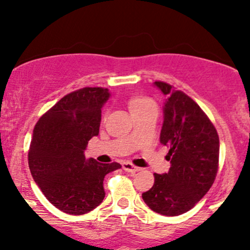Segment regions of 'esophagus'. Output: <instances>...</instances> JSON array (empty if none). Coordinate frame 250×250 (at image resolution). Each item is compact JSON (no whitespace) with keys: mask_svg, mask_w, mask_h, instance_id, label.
Here are the masks:
<instances>
[{"mask_svg":"<svg viewBox=\"0 0 250 250\" xmlns=\"http://www.w3.org/2000/svg\"><path fill=\"white\" fill-rule=\"evenodd\" d=\"M122 168H123V170H125V172H128V173H135V172H139L140 170V168L135 167V166H133L132 163H129V162H123Z\"/></svg>","mask_w":250,"mask_h":250,"instance_id":"esophagus-1","label":"esophagus"}]
</instances>
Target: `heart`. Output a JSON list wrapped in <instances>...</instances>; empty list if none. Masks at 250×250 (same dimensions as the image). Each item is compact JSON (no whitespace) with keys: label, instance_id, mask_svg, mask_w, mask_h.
<instances>
[{"label":"heart","instance_id":"1","mask_svg":"<svg viewBox=\"0 0 250 250\" xmlns=\"http://www.w3.org/2000/svg\"><path fill=\"white\" fill-rule=\"evenodd\" d=\"M128 106H129L130 112H134V111H139L145 109V107L155 106V103L147 97H144V95H133L129 100H128Z\"/></svg>","mask_w":250,"mask_h":250}]
</instances>
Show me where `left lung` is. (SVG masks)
I'll list each match as a JSON object with an SVG mask.
<instances>
[{
	"instance_id": "1",
	"label": "left lung",
	"mask_w": 250,
	"mask_h": 250,
	"mask_svg": "<svg viewBox=\"0 0 250 250\" xmlns=\"http://www.w3.org/2000/svg\"><path fill=\"white\" fill-rule=\"evenodd\" d=\"M153 84L167 95L160 141L169 147V172L155 173V184L143 193L151 210L166 216L186 213L206 195L219 166V135L202 109L181 90L165 82Z\"/></svg>"
}]
</instances>
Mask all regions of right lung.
I'll return each instance as SVG.
<instances>
[{"instance_id": "1", "label": "right lung", "mask_w": 250, "mask_h": 250, "mask_svg": "<svg viewBox=\"0 0 250 250\" xmlns=\"http://www.w3.org/2000/svg\"><path fill=\"white\" fill-rule=\"evenodd\" d=\"M107 88L85 87L65 95L39 120L29 150L35 183L50 203L71 215L97 208L105 197L104 178L121 165L85 158L88 141L99 134Z\"/></svg>"}]
</instances>
